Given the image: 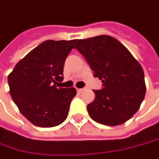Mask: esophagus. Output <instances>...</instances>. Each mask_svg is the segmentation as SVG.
Returning a JSON list of instances; mask_svg holds the SVG:
<instances>
[{
	"instance_id": "obj_1",
	"label": "esophagus",
	"mask_w": 159,
	"mask_h": 159,
	"mask_svg": "<svg viewBox=\"0 0 159 159\" xmlns=\"http://www.w3.org/2000/svg\"><path fill=\"white\" fill-rule=\"evenodd\" d=\"M84 90V88H77V92H78V93H81V92H83Z\"/></svg>"
}]
</instances>
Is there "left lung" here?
Masks as SVG:
<instances>
[{
  "mask_svg": "<svg viewBox=\"0 0 159 159\" xmlns=\"http://www.w3.org/2000/svg\"><path fill=\"white\" fill-rule=\"evenodd\" d=\"M75 48L84 56L102 88L94 90L95 99L87 105L96 122L120 125L139 110L146 94L144 72L131 53L116 39L101 35L76 39Z\"/></svg>",
  "mask_w": 159,
  "mask_h": 159,
  "instance_id": "left-lung-1",
  "label": "left lung"
}]
</instances>
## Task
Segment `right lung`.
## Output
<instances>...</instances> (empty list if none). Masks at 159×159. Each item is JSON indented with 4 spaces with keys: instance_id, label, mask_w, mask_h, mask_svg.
I'll use <instances>...</instances> for the list:
<instances>
[{
    "instance_id": "obj_1",
    "label": "right lung",
    "mask_w": 159,
    "mask_h": 159,
    "mask_svg": "<svg viewBox=\"0 0 159 159\" xmlns=\"http://www.w3.org/2000/svg\"><path fill=\"white\" fill-rule=\"evenodd\" d=\"M75 39L46 40L17 63L8 76L10 94L20 111L35 126L61 124L68 115L74 87L63 88L64 64Z\"/></svg>"
}]
</instances>
